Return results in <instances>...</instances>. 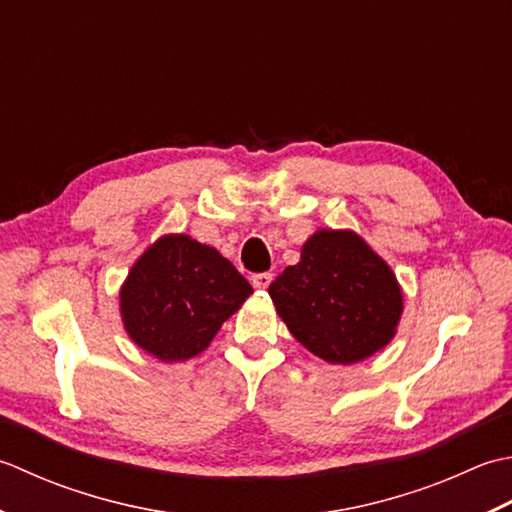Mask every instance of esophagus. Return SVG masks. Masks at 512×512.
Here are the masks:
<instances>
[{
	"instance_id": "obj_1",
	"label": "esophagus",
	"mask_w": 512,
	"mask_h": 512,
	"mask_svg": "<svg viewBox=\"0 0 512 512\" xmlns=\"http://www.w3.org/2000/svg\"><path fill=\"white\" fill-rule=\"evenodd\" d=\"M271 280H274V274H256V276H252V285L256 287V289H267L269 285H271Z\"/></svg>"
}]
</instances>
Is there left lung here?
Listing matches in <instances>:
<instances>
[{
	"instance_id": "8db88e82",
	"label": "left lung",
	"mask_w": 512,
	"mask_h": 512,
	"mask_svg": "<svg viewBox=\"0 0 512 512\" xmlns=\"http://www.w3.org/2000/svg\"><path fill=\"white\" fill-rule=\"evenodd\" d=\"M269 296L291 336L331 364L360 362L387 347L402 316L398 278L349 229H318Z\"/></svg>"
}]
</instances>
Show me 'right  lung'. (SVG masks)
<instances>
[{
    "mask_svg": "<svg viewBox=\"0 0 512 512\" xmlns=\"http://www.w3.org/2000/svg\"><path fill=\"white\" fill-rule=\"evenodd\" d=\"M249 294L252 285L214 247L168 234L145 249L125 278L123 327L154 358L190 360L210 347Z\"/></svg>",
    "mask_w": 512,
    "mask_h": 512,
    "instance_id": "right-lung-1",
    "label": "right lung"
}]
</instances>
